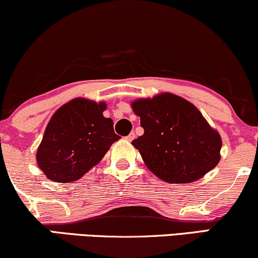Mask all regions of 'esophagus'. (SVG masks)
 I'll return each instance as SVG.
<instances>
[{
  "mask_svg": "<svg viewBox=\"0 0 258 258\" xmlns=\"http://www.w3.org/2000/svg\"><path fill=\"white\" fill-rule=\"evenodd\" d=\"M135 137H136V136H135V133H130V135L128 136H127V137H126V139H127V141H128V142H132L133 141V139H135Z\"/></svg>",
  "mask_w": 258,
  "mask_h": 258,
  "instance_id": "esophagus-1",
  "label": "esophagus"
}]
</instances>
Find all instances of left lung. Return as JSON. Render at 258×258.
Here are the masks:
<instances>
[{"label": "left lung", "instance_id": "left-lung-1", "mask_svg": "<svg viewBox=\"0 0 258 258\" xmlns=\"http://www.w3.org/2000/svg\"><path fill=\"white\" fill-rule=\"evenodd\" d=\"M132 108L144 128L132 144L160 179L187 184L219 163L221 137L190 102L162 94L135 101Z\"/></svg>", "mask_w": 258, "mask_h": 258}]
</instances>
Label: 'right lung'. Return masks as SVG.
<instances>
[{
	"label": "right lung",
	"instance_id": "add662e5",
	"mask_svg": "<svg viewBox=\"0 0 258 258\" xmlns=\"http://www.w3.org/2000/svg\"><path fill=\"white\" fill-rule=\"evenodd\" d=\"M105 103L76 98L62 105L46 126L37 151V162L52 181L80 179L103 159L120 137L113 120L103 116Z\"/></svg>",
	"mask_w": 258,
	"mask_h": 258
}]
</instances>
